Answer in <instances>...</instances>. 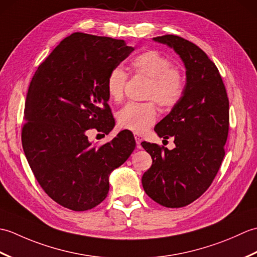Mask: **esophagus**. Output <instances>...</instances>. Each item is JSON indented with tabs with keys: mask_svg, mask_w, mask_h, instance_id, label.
Masks as SVG:
<instances>
[{
	"mask_svg": "<svg viewBox=\"0 0 257 257\" xmlns=\"http://www.w3.org/2000/svg\"><path fill=\"white\" fill-rule=\"evenodd\" d=\"M135 139H136V143H137L138 148H140V144H141V141H143V137H141V135L135 134Z\"/></svg>",
	"mask_w": 257,
	"mask_h": 257,
	"instance_id": "1",
	"label": "esophagus"
}]
</instances>
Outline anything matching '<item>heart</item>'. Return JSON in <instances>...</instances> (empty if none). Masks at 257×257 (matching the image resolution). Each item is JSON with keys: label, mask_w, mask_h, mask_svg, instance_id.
Instances as JSON below:
<instances>
[{"label": "heart", "mask_w": 257, "mask_h": 257, "mask_svg": "<svg viewBox=\"0 0 257 257\" xmlns=\"http://www.w3.org/2000/svg\"><path fill=\"white\" fill-rule=\"evenodd\" d=\"M136 75L149 78L146 87V99L155 100L163 109H171L181 100L184 91V76L178 67L160 52L150 50L139 54L132 61ZM128 75L121 67H113L106 79V89L110 99L120 101L123 98ZM158 117L154 101L129 102L120 109L117 121L120 128L136 134L147 132Z\"/></svg>", "instance_id": "1"}]
</instances>
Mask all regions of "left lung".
I'll return each mask as SVG.
<instances>
[{"label":"left lung","instance_id":"left-lung-1","mask_svg":"<svg viewBox=\"0 0 257 257\" xmlns=\"http://www.w3.org/2000/svg\"><path fill=\"white\" fill-rule=\"evenodd\" d=\"M154 41L181 57L187 83L181 100L155 128L163 141L172 137L176 148L141 143L152 158L141 181L157 203L182 207L205 192L221 167L228 134V98L219 69L199 46L177 35Z\"/></svg>","mask_w":257,"mask_h":257}]
</instances>
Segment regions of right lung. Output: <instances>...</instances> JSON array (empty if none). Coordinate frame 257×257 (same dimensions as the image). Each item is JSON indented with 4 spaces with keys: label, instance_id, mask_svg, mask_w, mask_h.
<instances>
[{
    "label": "right lung",
    "instance_id": "obj_1",
    "mask_svg": "<svg viewBox=\"0 0 257 257\" xmlns=\"http://www.w3.org/2000/svg\"><path fill=\"white\" fill-rule=\"evenodd\" d=\"M133 51L123 40L74 33L32 78L22 146L42 189L69 210L87 211L101 203L109 174L135 150L129 130L100 147L92 146L87 136L94 128L106 135L112 130L106 79Z\"/></svg>",
    "mask_w": 257,
    "mask_h": 257
}]
</instances>
